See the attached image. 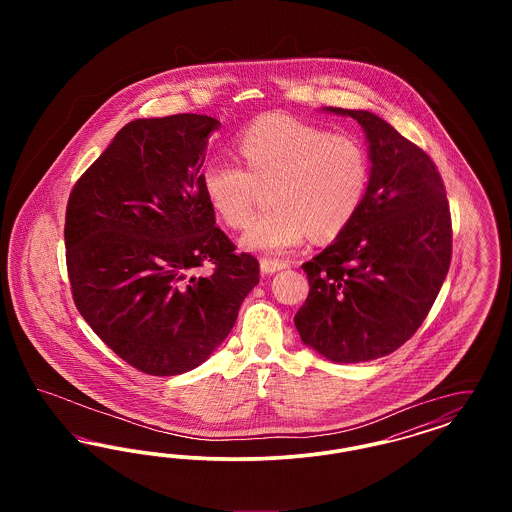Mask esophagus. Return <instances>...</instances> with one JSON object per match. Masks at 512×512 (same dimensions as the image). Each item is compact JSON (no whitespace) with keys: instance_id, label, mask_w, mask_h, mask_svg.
<instances>
[{"instance_id":"esophagus-1","label":"esophagus","mask_w":512,"mask_h":512,"mask_svg":"<svg viewBox=\"0 0 512 512\" xmlns=\"http://www.w3.org/2000/svg\"><path fill=\"white\" fill-rule=\"evenodd\" d=\"M288 267L286 263H282V261H274V259H261V272L263 274H274V272H278V270H284V268Z\"/></svg>"}]
</instances>
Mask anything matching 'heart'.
Returning a JSON list of instances; mask_svg holds the SVG:
<instances>
[{"mask_svg": "<svg viewBox=\"0 0 512 512\" xmlns=\"http://www.w3.org/2000/svg\"><path fill=\"white\" fill-rule=\"evenodd\" d=\"M242 165L213 159L201 176L211 209L230 228L251 220L261 190L274 207L255 220L242 245L280 255L309 234L328 240L343 232L365 203L370 157L363 142L286 115L251 122L238 136Z\"/></svg>", "mask_w": 512, "mask_h": 512, "instance_id": "1", "label": "heart"}]
</instances>
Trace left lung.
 Listing matches in <instances>:
<instances>
[{
  "mask_svg": "<svg viewBox=\"0 0 512 512\" xmlns=\"http://www.w3.org/2000/svg\"><path fill=\"white\" fill-rule=\"evenodd\" d=\"M324 111L363 126L370 184L357 217L301 267L309 295L293 322L328 361L365 363L399 349L430 313L451 263V215L434 161L390 122Z\"/></svg>",
  "mask_w": 512,
  "mask_h": 512,
  "instance_id": "8db88e82",
  "label": "left lung"
}]
</instances>
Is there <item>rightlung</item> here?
Returning a JSON list of instances; mask_svg holds the SVG:
<instances>
[{"label": "right lung", "mask_w": 512, "mask_h": 512, "mask_svg": "<svg viewBox=\"0 0 512 512\" xmlns=\"http://www.w3.org/2000/svg\"><path fill=\"white\" fill-rule=\"evenodd\" d=\"M219 126L194 113L128 122L67 203L74 305L122 361L151 376L205 363L259 284V261L236 253L203 194ZM205 262L214 272L194 277Z\"/></svg>", "instance_id": "add662e5"}]
</instances>
